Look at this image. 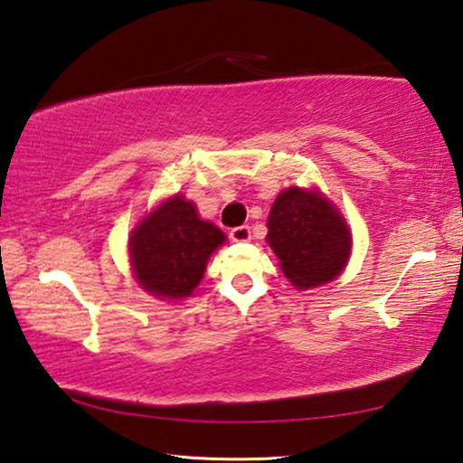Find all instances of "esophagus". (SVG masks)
I'll return each instance as SVG.
<instances>
[{"mask_svg": "<svg viewBox=\"0 0 463 463\" xmlns=\"http://www.w3.org/2000/svg\"><path fill=\"white\" fill-rule=\"evenodd\" d=\"M230 238L233 241H248L250 238H252V232H250L248 225H240V227H233V230L230 232Z\"/></svg>", "mask_w": 463, "mask_h": 463, "instance_id": "obj_1", "label": "esophagus"}]
</instances>
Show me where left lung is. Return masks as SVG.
<instances>
[{"mask_svg": "<svg viewBox=\"0 0 463 463\" xmlns=\"http://www.w3.org/2000/svg\"><path fill=\"white\" fill-rule=\"evenodd\" d=\"M266 225V241L298 290L334 280L350 260V227L319 191L288 186L272 203Z\"/></svg>", "mask_w": 463, "mask_h": 463, "instance_id": "1", "label": "left lung"}]
</instances>
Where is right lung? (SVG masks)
<instances>
[{
	"mask_svg": "<svg viewBox=\"0 0 463 463\" xmlns=\"http://www.w3.org/2000/svg\"><path fill=\"white\" fill-rule=\"evenodd\" d=\"M225 241V233L201 219L197 207L175 194L150 211L129 236L134 277L146 293L165 301L191 297L209 256Z\"/></svg>",
	"mask_w": 463,
	"mask_h": 463,
	"instance_id": "add662e5",
	"label": "right lung"
}]
</instances>
